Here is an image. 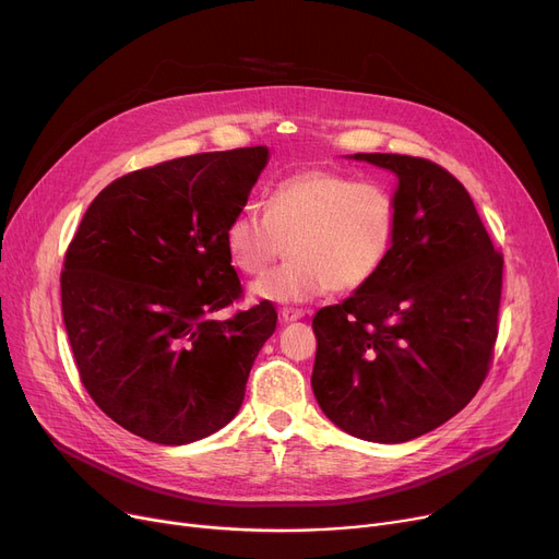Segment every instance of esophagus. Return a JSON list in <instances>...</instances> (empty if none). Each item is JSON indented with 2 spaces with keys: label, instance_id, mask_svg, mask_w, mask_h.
Wrapping results in <instances>:
<instances>
[{
  "label": "esophagus",
  "instance_id": "34e87169",
  "mask_svg": "<svg viewBox=\"0 0 559 559\" xmlns=\"http://www.w3.org/2000/svg\"><path fill=\"white\" fill-rule=\"evenodd\" d=\"M304 314H306V312H304L301 308H287V306H285V308L281 310V319H283V321H297V319H301Z\"/></svg>",
  "mask_w": 559,
  "mask_h": 559
}]
</instances>
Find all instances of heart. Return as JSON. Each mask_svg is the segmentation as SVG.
<instances>
[{
    "label": "heart",
    "instance_id": "1",
    "mask_svg": "<svg viewBox=\"0 0 559 559\" xmlns=\"http://www.w3.org/2000/svg\"><path fill=\"white\" fill-rule=\"evenodd\" d=\"M224 249L240 274L258 276L281 255L289 260L253 285L274 304H304L326 292L367 287L399 240V201L376 181L308 167L287 174L264 199V213L242 205L224 226Z\"/></svg>",
    "mask_w": 559,
    "mask_h": 559
}]
</instances>
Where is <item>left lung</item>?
<instances>
[{"mask_svg":"<svg viewBox=\"0 0 559 559\" xmlns=\"http://www.w3.org/2000/svg\"><path fill=\"white\" fill-rule=\"evenodd\" d=\"M356 158L399 176V240L367 287L314 314L312 392L344 432L399 444L449 421L485 383L503 253L442 165L403 154Z\"/></svg>","mask_w":559,"mask_h":559,"instance_id":"obj_1","label":"left lung"}]
</instances>
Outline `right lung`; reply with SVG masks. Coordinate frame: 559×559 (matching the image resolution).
<instances>
[{"label": "right lung", "instance_id": "obj_1", "mask_svg": "<svg viewBox=\"0 0 559 559\" xmlns=\"http://www.w3.org/2000/svg\"><path fill=\"white\" fill-rule=\"evenodd\" d=\"M267 154L245 146L129 171L87 205L68 245L61 304L81 383L150 442L190 444L228 424L276 331L270 301L211 317L245 295L222 233Z\"/></svg>", "mask_w": 559, "mask_h": 559}]
</instances>
